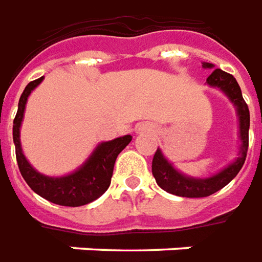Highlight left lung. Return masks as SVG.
Masks as SVG:
<instances>
[{"label": "left lung", "instance_id": "1", "mask_svg": "<svg viewBox=\"0 0 262 262\" xmlns=\"http://www.w3.org/2000/svg\"><path fill=\"white\" fill-rule=\"evenodd\" d=\"M205 68H213L210 63H203ZM207 83L213 87H219L223 90L229 98L234 103L240 118V138H241V155L237 161L229 165L226 169L219 172L217 175L207 179H194L182 175L172 165L166 161L162 152L157 149L152 159V175L159 186L168 193L182 196V198H206L216 193L229 182L235 178L244 165L248 149V128H250V111L248 105L243 98L238 83L230 73H226L220 69H214L211 75L207 77Z\"/></svg>", "mask_w": 262, "mask_h": 262}]
</instances>
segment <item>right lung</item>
<instances>
[{"label": "right lung", "mask_w": 262, "mask_h": 262, "mask_svg": "<svg viewBox=\"0 0 262 262\" xmlns=\"http://www.w3.org/2000/svg\"><path fill=\"white\" fill-rule=\"evenodd\" d=\"M42 80L43 77H39L36 80L28 83L18 103V111L14 118V128H12L18 168L29 187L43 199L49 200L55 205L69 206V207L87 205L93 200L98 199L108 189L117 157L131 142L133 137L125 135L100 144L96 148V151L93 152L92 157L87 159L86 164L70 175L62 178H49V176L40 175L29 165L27 158L22 154L19 127L24 118L28 96Z\"/></svg>", "instance_id": "1"}]
</instances>
